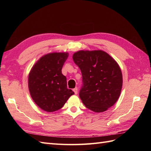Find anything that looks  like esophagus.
Listing matches in <instances>:
<instances>
[{"mask_svg":"<svg viewBox=\"0 0 151 151\" xmlns=\"http://www.w3.org/2000/svg\"><path fill=\"white\" fill-rule=\"evenodd\" d=\"M73 91H74V92H75V93L76 95L78 93V88H74V89H73Z\"/></svg>","mask_w":151,"mask_h":151,"instance_id":"esophagus-1","label":"esophagus"}]
</instances>
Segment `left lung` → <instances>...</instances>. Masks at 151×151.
Instances as JSON below:
<instances>
[{
	"label": "left lung",
	"instance_id": "8db88e82",
	"mask_svg": "<svg viewBox=\"0 0 151 151\" xmlns=\"http://www.w3.org/2000/svg\"><path fill=\"white\" fill-rule=\"evenodd\" d=\"M73 59L82 73L79 97L85 106L97 113L111 107L119 97L123 86L117 63L102 50H80L73 54Z\"/></svg>",
	"mask_w": 151,
	"mask_h": 151
}]
</instances>
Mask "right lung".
<instances>
[{"label": "right lung", "instance_id": "add662e5", "mask_svg": "<svg viewBox=\"0 0 151 151\" xmlns=\"http://www.w3.org/2000/svg\"><path fill=\"white\" fill-rule=\"evenodd\" d=\"M67 52L45 54L35 63L28 76V88L33 101L43 110L52 112L63 107L75 94L67 88L66 77L62 73Z\"/></svg>", "mask_w": 151, "mask_h": 151}]
</instances>
